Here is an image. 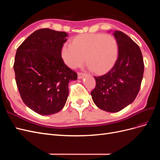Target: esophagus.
I'll return each instance as SVG.
<instances>
[{
	"mask_svg": "<svg viewBox=\"0 0 160 160\" xmlns=\"http://www.w3.org/2000/svg\"><path fill=\"white\" fill-rule=\"evenodd\" d=\"M84 75H85V74L83 73V72H78V75H77V77H78V79H81L82 77H83Z\"/></svg>",
	"mask_w": 160,
	"mask_h": 160,
	"instance_id": "34e87169",
	"label": "esophagus"
}]
</instances>
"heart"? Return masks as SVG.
Segmentation results:
<instances>
[{
	"instance_id": "b5f03b06",
	"label": "heart",
	"mask_w": 160,
	"mask_h": 160,
	"mask_svg": "<svg viewBox=\"0 0 160 160\" xmlns=\"http://www.w3.org/2000/svg\"><path fill=\"white\" fill-rule=\"evenodd\" d=\"M118 42L109 34L86 33L73 38L71 44L62 48V57L71 68L76 69L86 63L95 72L101 73L112 66L118 55Z\"/></svg>"
}]
</instances>
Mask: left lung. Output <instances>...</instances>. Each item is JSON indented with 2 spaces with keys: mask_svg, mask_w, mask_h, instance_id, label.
<instances>
[{
  "mask_svg": "<svg viewBox=\"0 0 160 160\" xmlns=\"http://www.w3.org/2000/svg\"><path fill=\"white\" fill-rule=\"evenodd\" d=\"M113 35L118 42V59L107 73L94 77L96 85L91 92L99 108L113 113L122 110L135 100L144 71L139 47L122 31H115Z\"/></svg>",
  "mask_w": 160,
  "mask_h": 160,
  "instance_id": "obj_1",
  "label": "left lung"
}]
</instances>
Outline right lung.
<instances>
[{
	"label": "right lung",
	"mask_w": 160,
	"mask_h": 160,
	"mask_svg": "<svg viewBox=\"0 0 160 160\" xmlns=\"http://www.w3.org/2000/svg\"><path fill=\"white\" fill-rule=\"evenodd\" d=\"M68 36L50 28L38 29L18 47L14 62L17 88L23 102L37 113L60 111L69 95V82L77 74L67 67L61 51Z\"/></svg>",
	"instance_id": "obj_1"
}]
</instances>
